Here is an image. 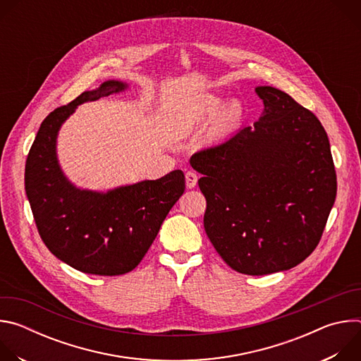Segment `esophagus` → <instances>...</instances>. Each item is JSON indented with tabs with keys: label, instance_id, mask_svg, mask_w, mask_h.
Listing matches in <instances>:
<instances>
[{
	"label": "esophagus",
	"instance_id": "esophagus-1",
	"mask_svg": "<svg viewBox=\"0 0 361 361\" xmlns=\"http://www.w3.org/2000/svg\"><path fill=\"white\" fill-rule=\"evenodd\" d=\"M197 180H198L197 173H194V171H187L185 173V184H187L188 188H194L195 184H197Z\"/></svg>",
	"mask_w": 361,
	"mask_h": 361
}]
</instances>
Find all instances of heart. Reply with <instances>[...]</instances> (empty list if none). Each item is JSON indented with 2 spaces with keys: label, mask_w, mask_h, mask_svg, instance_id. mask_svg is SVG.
Instances as JSON below:
<instances>
[{
  "label": "heart",
  "mask_w": 361,
  "mask_h": 361,
  "mask_svg": "<svg viewBox=\"0 0 361 361\" xmlns=\"http://www.w3.org/2000/svg\"><path fill=\"white\" fill-rule=\"evenodd\" d=\"M217 106H219V101L214 99V101L212 102V107H213V109H217ZM238 116H240V107H238V104H235V102H233V104H230V106L226 109V111H224V120H226V121H234V120H237Z\"/></svg>",
  "instance_id": "b5f03b06"
}]
</instances>
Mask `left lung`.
<instances>
[{"label": "left lung", "mask_w": 361, "mask_h": 361, "mask_svg": "<svg viewBox=\"0 0 361 361\" xmlns=\"http://www.w3.org/2000/svg\"><path fill=\"white\" fill-rule=\"evenodd\" d=\"M264 113L226 141L192 154L207 200L204 230L235 271L290 270L323 235L337 194L327 133L288 94L257 87Z\"/></svg>", "instance_id": "1"}]
</instances>
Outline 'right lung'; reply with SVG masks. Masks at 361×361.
<instances>
[{"instance_id":"1","label":"right lung","mask_w":361,"mask_h":361,"mask_svg":"<svg viewBox=\"0 0 361 361\" xmlns=\"http://www.w3.org/2000/svg\"><path fill=\"white\" fill-rule=\"evenodd\" d=\"M127 88L106 81L56 109L41 123L25 163V192L47 248L73 269L95 276L134 270L185 190L181 170L109 192L75 188L56 154L57 133L77 106Z\"/></svg>"}]
</instances>
